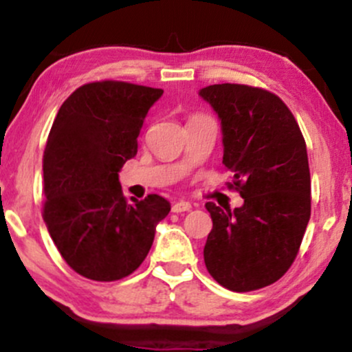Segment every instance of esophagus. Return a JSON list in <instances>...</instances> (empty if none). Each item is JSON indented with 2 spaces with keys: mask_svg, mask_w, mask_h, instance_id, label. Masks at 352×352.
Wrapping results in <instances>:
<instances>
[{
  "mask_svg": "<svg viewBox=\"0 0 352 352\" xmlns=\"http://www.w3.org/2000/svg\"><path fill=\"white\" fill-rule=\"evenodd\" d=\"M191 203L184 201V199H177V201L173 203V213H183V211L191 210Z\"/></svg>",
  "mask_w": 352,
  "mask_h": 352,
  "instance_id": "1",
  "label": "esophagus"
}]
</instances>
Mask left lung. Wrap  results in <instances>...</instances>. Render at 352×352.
Masks as SVG:
<instances>
[{"mask_svg":"<svg viewBox=\"0 0 352 352\" xmlns=\"http://www.w3.org/2000/svg\"><path fill=\"white\" fill-rule=\"evenodd\" d=\"M217 111L230 190L243 206L206 203L213 220L205 265L225 289L250 292L277 282L296 260L311 218L307 147L280 97L260 87L217 84L199 90Z\"/></svg>","mask_w":352,"mask_h":352,"instance_id":"1","label":"left lung"}]
</instances>
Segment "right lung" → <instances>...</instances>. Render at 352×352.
<instances>
[{"label": "right lung", "instance_id": "1", "mask_svg": "<svg viewBox=\"0 0 352 352\" xmlns=\"http://www.w3.org/2000/svg\"><path fill=\"white\" fill-rule=\"evenodd\" d=\"M161 89L102 80L62 104L43 153V220L72 270L97 282L127 277L144 262L171 205L160 195L127 201L124 162Z\"/></svg>", "mask_w": 352, "mask_h": 352}]
</instances>
